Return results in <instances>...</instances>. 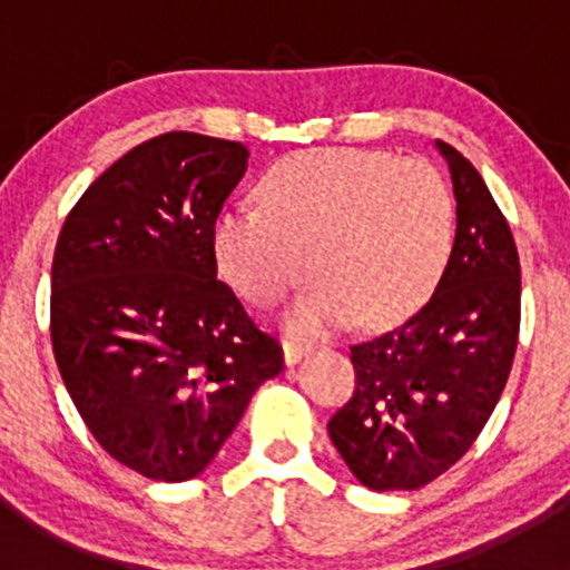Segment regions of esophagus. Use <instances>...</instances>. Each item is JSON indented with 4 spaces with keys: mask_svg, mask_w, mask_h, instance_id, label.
Wrapping results in <instances>:
<instances>
[{
    "mask_svg": "<svg viewBox=\"0 0 570 570\" xmlns=\"http://www.w3.org/2000/svg\"><path fill=\"white\" fill-rule=\"evenodd\" d=\"M312 350V344L306 342V338H297V336H284V361L286 364H297V361L303 358V355Z\"/></svg>",
    "mask_w": 570,
    "mask_h": 570,
    "instance_id": "1",
    "label": "esophagus"
}]
</instances>
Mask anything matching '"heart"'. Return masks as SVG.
<instances>
[{
	"mask_svg": "<svg viewBox=\"0 0 570 570\" xmlns=\"http://www.w3.org/2000/svg\"><path fill=\"white\" fill-rule=\"evenodd\" d=\"M455 248V200L422 159L366 148H317L281 159L262 204L220 212L215 250L228 284L253 306H275L314 269L317 284L289 312L320 333L358 317L386 327L439 289Z\"/></svg>",
	"mask_w": 570,
	"mask_h": 570,
	"instance_id": "heart-1",
	"label": "heart"
}]
</instances>
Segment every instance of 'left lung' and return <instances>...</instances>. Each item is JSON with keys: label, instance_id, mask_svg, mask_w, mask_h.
<instances>
[{"label": "left lung", "instance_id": "1", "mask_svg": "<svg viewBox=\"0 0 570 570\" xmlns=\"http://www.w3.org/2000/svg\"><path fill=\"white\" fill-rule=\"evenodd\" d=\"M435 146L458 200L446 273L411 320L350 347L355 392L327 422L338 455L372 491H416L461 461L504 392L519 344L513 232L474 165Z\"/></svg>", "mask_w": 570, "mask_h": 570}]
</instances>
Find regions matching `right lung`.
I'll use <instances>...</instances> for the list:
<instances>
[{"instance_id":"add662e5","label":"right lung","mask_w":570,"mask_h":570,"mask_svg":"<svg viewBox=\"0 0 570 570\" xmlns=\"http://www.w3.org/2000/svg\"><path fill=\"white\" fill-rule=\"evenodd\" d=\"M245 165L243 142L151 137L85 189L57 237V370L94 439L148 480L198 476L284 370L278 338L217 278L215 223Z\"/></svg>"}]
</instances>
